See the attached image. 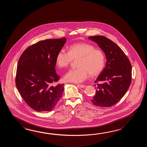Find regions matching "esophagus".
<instances>
[{
  "label": "esophagus",
  "instance_id": "obj_1",
  "mask_svg": "<svg viewBox=\"0 0 147 147\" xmlns=\"http://www.w3.org/2000/svg\"><path fill=\"white\" fill-rule=\"evenodd\" d=\"M77 86H78V87L81 88H84L86 87V86L84 85V84H77Z\"/></svg>",
  "mask_w": 147,
  "mask_h": 147
}]
</instances>
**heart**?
Returning <instances> with one entry per match:
<instances>
[{"instance_id": "heart-1", "label": "heart", "mask_w": 147, "mask_h": 147, "mask_svg": "<svg viewBox=\"0 0 147 147\" xmlns=\"http://www.w3.org/2000/svg\"><path fill=\"white\" fill-rule=\"evenodd\" d=\"M77 69H70L63 77L65 81L81 83L87 79L89 74L99 75L105 66V57L103 52L96 49L91 44L79 42L70 46L68 52L60 50L56 58L57 66L66 68L73 60H77Z\"/></svg>"}]
</instances>
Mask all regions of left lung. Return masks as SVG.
Returning a JSON list of instances; mask_svg holds the SVG:
<instances>
[{
  "label": "left lung",
  "instance_id": "left-lung-1",
  "mask_svg": "<svg viewBox=\"0 0 147 147\" xmlns=\"http://www.w3.org/2000/svg\"><path fill=\"white\" fill-rule=\"evenodd\" d=\"M88 38L98 44L107 59L105 68L94 81L97 90L91 101L97 106H113L123 97L131 84V63L122 49L109 39L103 36ZM99 81L103 83L98 84Z\"/></svg>",
  "mask_w": 147,
  "mask_h": 147
}]
</instances>
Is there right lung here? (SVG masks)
Listing matches in <instances>:
<instances>
[{
	"instance_id": "1",
	"label": "right lung",
	"mask_w": 147,
	"mask_h": 147,
	"mask_svg": "<svg viewBox=\"0 0 147 147\" xmlns=\"http://www.w3.org/2000/svg\"><path fill=\"white\" fill-rule=\"evenodd\" d=\"M66 38L46 39L28 47L19 58L16 85L25 102L37 111L52 110L62 97L63 84L56 72V58Z\"/></svg>"
}]
</instances>
